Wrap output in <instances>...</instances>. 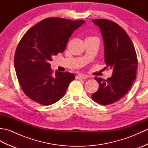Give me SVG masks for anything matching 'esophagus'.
I'll return each instance as SVG.
<instances>
[{
	"label": "esophagus",
	"mask_w": 148,
	"mask_h": 148,
	"mask_svg": "<svg viewBox=\"0 0 148 148\" xmlns=\"http://www.w3.org/2000/svg\"><path fill=\"white\" fill-rule=\"evenodd\" d=\"M88 76L85 74H78L76 76V78L77 79H85Z\"/></svg>",
	"instance_id": "34e87169"
}]
</instances>
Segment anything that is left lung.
Here are the masks:
<instances>
[{"label":"left lung","mask_w":148,"mask_h":148,"mask_svg":"<svg viewBox=\"0 0 148 148\" xmlns=\"http://www.w3.org/2000/svg\"><path fill=\"white\" fill-rule=\"evenodd\" d=\"M93 22L101 30L106 68L112 69V75L106 80L96 78L99 87L92 99L108 106L117 102L129 91L136 79L138 60L134 44L121 26L106 19H95Z\"/></svg>","instance_id":"1"}]
</instances>
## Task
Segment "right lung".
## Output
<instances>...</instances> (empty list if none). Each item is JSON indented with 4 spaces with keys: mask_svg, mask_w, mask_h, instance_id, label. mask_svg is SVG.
Returning a JSON list of instances; mask_svg holds the SVG:
<instances>
[{
    "mask_svg": "<svg viewBox=\"0 0 148 148\" xmlns=\"http://www.w3.org/2000/svg\"><path fill=\"white\" fill-rule=\"evenodd\" d=\"M84 22L48 18L22 37L16 49L14 68L22 91L33 101L49 106L65 95L75 75L58 71L53 74L49 62L52 56L65 51L72 34Z\"/></svg>",
    "mask_w": 148,
    "mask_h": 148,
    "instance_id": "right-lung-1",
    "label": "right lung"
}]
</instances>
